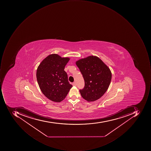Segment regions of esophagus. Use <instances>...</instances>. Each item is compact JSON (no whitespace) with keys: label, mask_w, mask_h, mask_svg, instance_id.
I'll return each instance as SVG.
<instances>
[{"label":"esophagus","mask_w":151,"mask_h":151,"mask_svg":"<svg viewBox=\"0 0 151 151\" xmlns=\"http://www.w3.org/2000/svg\"><path fill=\"white\" fill-rule=\"evenodd\" d=\"M73 86H76V85H77V84H76V82H73Z\"/></svg>","instance_id":"1"}]
</instances>
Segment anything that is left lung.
Returning a JSON list of instances; mask_svg holds the SVG:
<instances>
[{
	"mask_svg": "<svg viewBox=\"0 0 151 151\" xmlns=\"http://www.w3.org/2000/svg\"><path fill=\"white\" fill-rule=\"evenodd\" d=\"M76 64L85 82L84 88L79 90L83 99L91 102L101 98L111 81V73L109 67L99 58L93 55L81 58Z\"/></svg>",
	"mask_w": 151,
	"mask_h": 151,
	"instance_id": "obj_1",
	"label": "left lung"
}]
</instances>
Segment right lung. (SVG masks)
<instances>
[{
	"mask_svg": "<svg viewBox=\"0 0 151 151\" xmlns=\"http://www.w3.org/2000/svg\"><path fill=\"white\" fill-rule=\"evenodd\" d=\"M69 60V58L61 57L57 54H50L37 69V80L41 91L53 102L62 101L73 87L64 70Z\"/></svg>",
	"mask_w": 151,
	"mask_h": 151,
	"instance_id": "right-lung-1",
	"label": "right lung"
}]
</instances>
